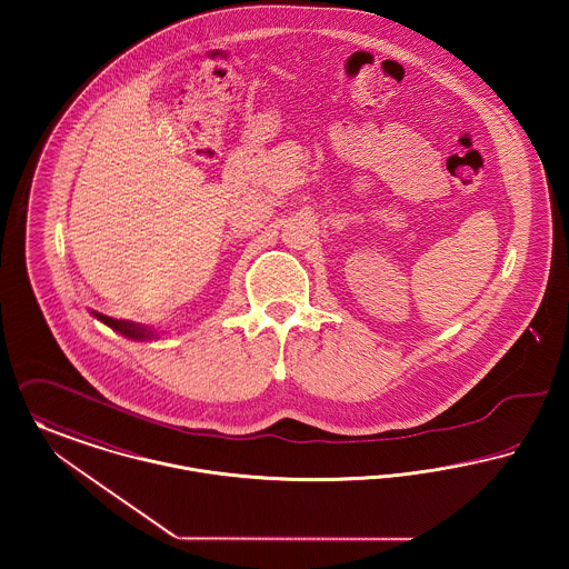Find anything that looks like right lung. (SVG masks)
Returning <instances> with one entry per match:
<instances>
[{"instance_id":"obj_1","label":"right lung","mask_w":569,"mask_h":569,"mask_svg":"<svg viewBox=\"0 0 569 569\" xmlns=\"http://www.w3.org/2000/svg\"><path fill=\"white\" fill-rule=\"evenodd\" d=\"M96 319H100L104 326H109V328L116 329V331H120L123 336H128V338H134V340H143V338H150L153 336V331L150 329L141 328V326H134V323H130V321H118V319H113V317H104V315H93Z\"/></svg>"}]
</instances>
